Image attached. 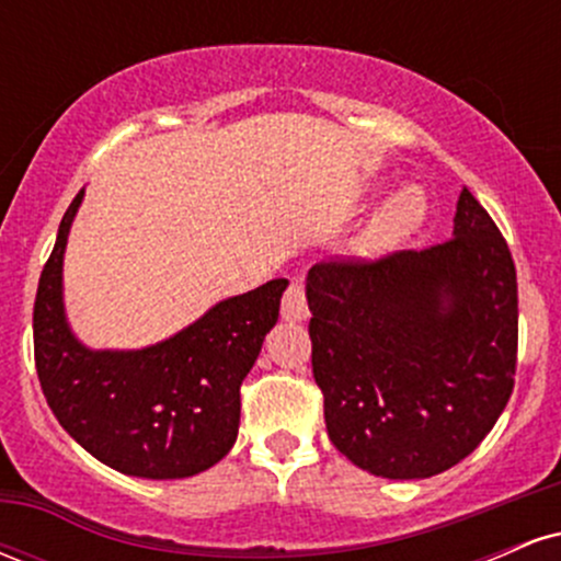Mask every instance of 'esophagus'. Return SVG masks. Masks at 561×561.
Listing matches in <instances>:
<instances>
[{"instance_id":"obj_1","label":"esophagus","mask_w":561,"mask_h":561,"mask_svg":"<svg viewBox=\"0 0 561 561\" xmlns=\"http://www.w3.org/2000/svg\"><path fill=\"white\" fill-rule=\"evenodd\" d=\"M282 319L287 321H302L308 319V302H306V289L298 279L289 282L285 298H282Z\"/></svg>"}]
</instances>
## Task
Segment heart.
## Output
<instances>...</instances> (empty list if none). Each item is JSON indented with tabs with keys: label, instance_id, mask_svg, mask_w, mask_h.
Instances as JSON below:
<instances>
[{
	"label": "heart",
	"instance_id": "heart-1",
	"mask_svg": "<svg viewBox=\"0 0 561 561\" xmlns=\"http://www.w3.org/2000/svg\"><path fill=\"white\" fill-rule=\"evenodd\" d=\"M424 210H427V203H424L420 190L409 186V190L396 192L366 224L364 234L358 237V250L366 255H377L396 248L403 237H409L420 227Z\"/></svg>",
	"mask_w": 561,
	"mask_h": 561
}]
</instances>
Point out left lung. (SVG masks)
I'll use <instances>...</instances> for the list:
<instances>
[{
	"label": "left lung",
	"instance_id": "8db88e82",
	"mask_svg": "<svg viewBox=\"0 0 561 561\" xmlns=\"http://www.w3.org/2000/svg\"><path fill=\"white\" fill-rule=\"evenodd\" d=\"M306 298L327 433L353 465L433 478L491 433L517 371V272L467 186L450 240L319 261Z\"/></svg>",
	"mask_w": 561,
	"mask_h": 561
}]
</instances>
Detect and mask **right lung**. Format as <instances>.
<instances>
[{
  "mask_svg": "<svg viewBox=\"0 0 561 561\" xmlns=\"http://www.w3.org/2000/svg\"><path fill=\"white\" fill-rule=\"evenodd\" d=\"M83 190L68 205L34 302L36 375L49 409L83 450L134 478L179 480L229 454L240 385L279 319L287 279L221 300L141 351H89L62 311V253Z\"/></svg>",
  "mask_w": 561,
  "mask_h": 561,
  "instance_id": "1",
  "label": "right lung"
}]
</instances>
